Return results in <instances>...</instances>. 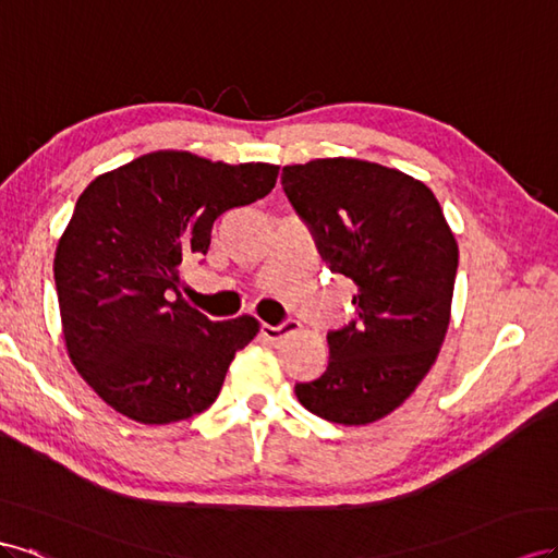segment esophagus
I'll return each instance as SVG.
<instances>
[{"label":"esophagus","instance_id":"34e87169","mask_svg":"<svg viewBox=\"0 0 558 558\" xmlns=\"http://www.w3.org/2000/svg\"><path fill=\"white\" fill-rule=\"evenodd\" d=\"M299 327H301L299 320H294V317H288V320H282L280 325H262V333H264V339H268L270 343H276L282 337H288V333L299 331Z\"/></svg>","mask_w":558,"mask_h":558}]
</instances>
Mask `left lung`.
<instances>
[{"label": "left lung", "instance_id": "8db88e82", "mask_svg": "<svg viewBox=\"0 0 558 558\" xmlns=\"http://www.w3.org/2000/svg\"><path fill=\"white\" fill-rule=\"evenodd\" d=\"M282 189L333 274L357 284L355 317L327 333V372L299 402L339 425L388 416L433 367L449 329L458 245L423 182L357 158L282 168Z\"/></svg>", "mask_w": 558, "mask_h": 558}]
</instances>
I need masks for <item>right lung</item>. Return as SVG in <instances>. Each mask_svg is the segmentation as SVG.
<instances>
[{"instance_id":"obj_1","label":"right lung","mask_w":558,"mask_h":558,"mask_svg":"<svg viewBox=\"0 0 558 558\" xmlns=\"http://www.w3.org/2000/svg\"><path fill=\"white\" fill-rule=\"evenodd\" d=\"M276 180L278 166L156 151L84 189L53 276L68 353L111 409L166 425L217 400L235 350L259 323H215L191 308L182 266L208 254L217 217L264 198Z\"/></svg>"}]
</instances>
